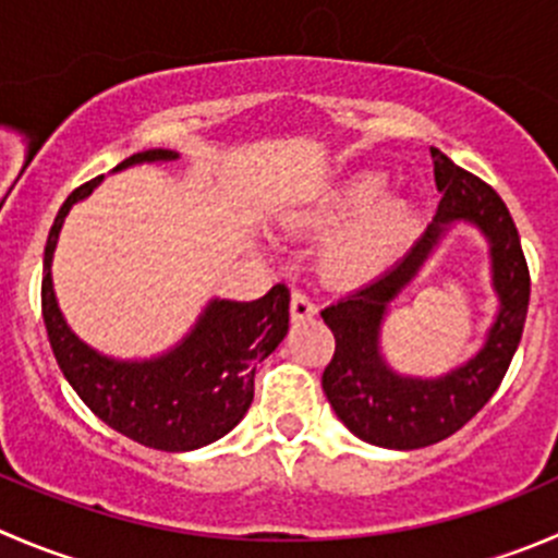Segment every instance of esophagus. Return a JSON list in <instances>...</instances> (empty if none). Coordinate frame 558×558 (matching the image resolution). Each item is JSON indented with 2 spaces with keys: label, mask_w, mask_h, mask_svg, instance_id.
Wrapping results in <instances>:
<instances>
[{
  "label": "esophagus",
  "mask_w": 558,
  "mask_h": 558,
  "mask_svg": "<svg viewBox=\"0 0 558 558\" xmlns=\"http://www.w3.org/2000/svg\"><path fill=\"white\" fill-rule=\"evenodd\" d=\"M313 316H316V305H313L311 296L300 289L291 291V318H294V322H305V318Z\"/></svg>",
  "instance_id": "esophagus-1"
}]
</instances>
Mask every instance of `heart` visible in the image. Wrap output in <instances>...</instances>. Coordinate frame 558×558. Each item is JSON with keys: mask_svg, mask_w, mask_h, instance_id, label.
Returning <instances> with one entry per match:
<instances>
[{"mask_svg": "<svg viewBox=\"0 0 558 558\" xmlns=\"http://www.w3.org/2000/svg\"><path fill=\"white\" fill-rule=\"evenodd\" d=\"M381 191L384 177L371 174V171L354 174L340 185V191L329 198V204L307 215V223L324 226L363 209L322 251V269L335 283L371 280L373 275L387 267L392 253L398 251L405 226H409V207L398 198H381L373 205L372 202L381 196ZM367 203L372 204L371 208Z\"/></svg>", "mask_w": 558, "mask_h": 558, "instance_id": "1", "label": "heart"}]
</instances>
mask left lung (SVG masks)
Masks as SVG:
<instances>
[{"instance_id": "1", "label": "left lung", "mask_w": 558, "mask_h": 558, "mask_svg": "<svg viewBox=\"0 0 558 558\" xmlns=\"http://www.w3.org/2000/svg\"><path fill=\"white\" fill-rule=\"evenodd\" d=\"M430 158L441 202L428 231L381 278L322 311L335 335V354L322 376L324 395L351 434L387 450L436 445L488 403L521 343L532 291L521 236L499 193L439 149H430ZM456 219L474 222L489 236L500 313L484 349L461 368L439 379L400 377L377 345L383 316Z\"/></svg>"}]
</instances>
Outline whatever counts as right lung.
<instances>
[{"label":"right lung","instance_id":"add662e5","mask_svg":"<svg viewBox=\"0 0 558 558\" xmlns=\"http://www.w3.org/2000/svg\"><path fill=\"white\" fill-rule=\"evenodd\" d=\"M171 149L135 153L117 166L169 163ZM102 177L75 187L57 213L43 258V322L70 387L108 428L144 447L187 452L213 445L240 423L253 403V376L289 332V289L272 286L253 302L213 300L177 349L142 362L97 354L68 327L53 296L51 258L64 215L89 196Z\"/></svg>","mask_w":558,"mask_h":558}]
</instances>
